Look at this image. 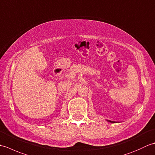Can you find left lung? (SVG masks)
<instances>
[{
	"label": "left lung",
	"instance_id": "left-lung-1",
	"mask_svg": "<svg viewBox=\"0 0 155 155\" xmlns=\"http://www.w3.org/2000/svg\"><path fill=\"white\" fill-rule=\"evenodd\" d=\"M108 122H110V123H116L115 121H112V120H107Z\"/></svg>",
	"mask_w": 155,
	"mask_h": 155
}]
</instances>
